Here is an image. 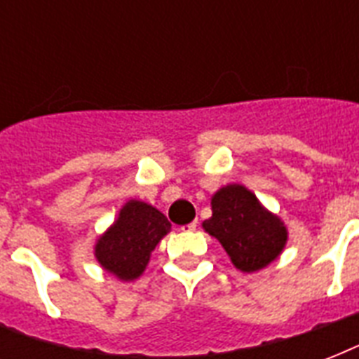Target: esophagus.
<instances>
[{
    "instance_id": "esophagus-1",
    "label": "esophagus",
    "mask_w": 359,
    "mask_h": 359,
    "mask_svg": "<svg viewBox=\"0 0 359 359\" xmlns=\"http://www.w3.org/2000/svg\"><path fill=\"white\" fill-rule=\"evenodd\" d=\"M196 229H197V222H191V224H188L182 227V231H196Z\"/></svg>"
}]
</instances>
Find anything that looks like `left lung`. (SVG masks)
I'll list each match as a JSON object with an SVG mask.
<instances>
[{"label": "left lung", "instance_id": "1", "mask_svg": "<svg viewBox=\"0 0 359 359\" xmlns=\"http://www.w3.org/2000/svg\"><path fill=\"white\" fill-rule=\"evenodd\" d=\"M203 229L219 240L242 272L268 266L287 244L283 222L240 184L224 186L214 194L212 218L203 222Z\"/></svg>", "mask_w": 359, "mask_h": 359}]
</instances>
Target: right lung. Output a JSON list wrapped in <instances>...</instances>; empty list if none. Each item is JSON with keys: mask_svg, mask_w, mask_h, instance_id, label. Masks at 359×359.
<instances>
[{"mask_svg": "<svg viewBox=\"0 0 359 359\" xmlns=\"http://www.w3.org/2000/svg\"><path fill=\"white\" fill-rule=\"evenodd\" d=\"M169 231L171 224L160 210L130 199L115 224L98 238L95 257L106 272L132 281L143 273L152 250Z\"/></svg>", "mask_w": 359, "mask_h": 359, "instance_id": "obj_1", "label": "right lung"}]
</instances>
